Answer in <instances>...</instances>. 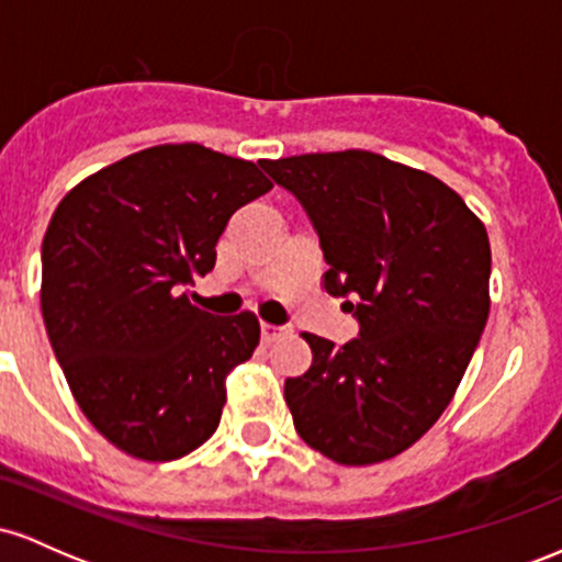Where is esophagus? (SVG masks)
Returning a JSON list of instances; mask_svg holds the SVG:
<instances>
[{"label":"esophagus","instance_id":"esophagus-1","mask_svg":"<svg viewBox=\"0 0 562 562\" xmlns=\"http://www.w3.org/2000/svg\"><path fill=\"white\" fill-rule=\"evenodd\" d=\"M285 333H288L285 327L269 325V322H263V325H261V340H263V344H274V340L282 338Z\"/></svg>","mask_w":562,"mask_h":562}]
</instances>
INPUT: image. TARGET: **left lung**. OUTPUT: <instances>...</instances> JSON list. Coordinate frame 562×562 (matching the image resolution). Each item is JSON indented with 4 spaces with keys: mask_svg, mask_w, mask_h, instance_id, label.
Here are the masks:
<instances>
[{
    "mask_svg": "<svg viewBox=\"0 0 562 562\" xmlns=\"http://www.w3.org/2000/svg\"><path fill=\"white\" fill-rule=\"evenodd\" d=\"M261 166L308 211L322 288L362 327L340 348L303 333L312 367L285 380L295 430L338 465L391 460L434 428L486 327V227L434 173L370 150Z\"/></svg>",
    "mask_w": 562,
    "mask_h": 562,
    "instance_id": "1",
    "label": "left lung"
}]
</instances>
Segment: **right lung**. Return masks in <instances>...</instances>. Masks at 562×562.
<instances>
[{
	"label": "right lung",
	"mask_w": 562,
	"mask_h": 562,
	"mask_svg": "<svg viewBox=\"0 0 562 562\" xmlns=\"http://www.w3.org/2000/svg\"><path fill=\"white\" fill-rule=\"evenodd\" d=\"M269 190L254 160L184 142L115 160L57 203L42 317L76 404L126 454L179 460L216 430L261 327L254 312L214 317L182 288L214 269L229 216Z\"/></svg>",
	"instance_id": "obj_1"
}]
</instances>
